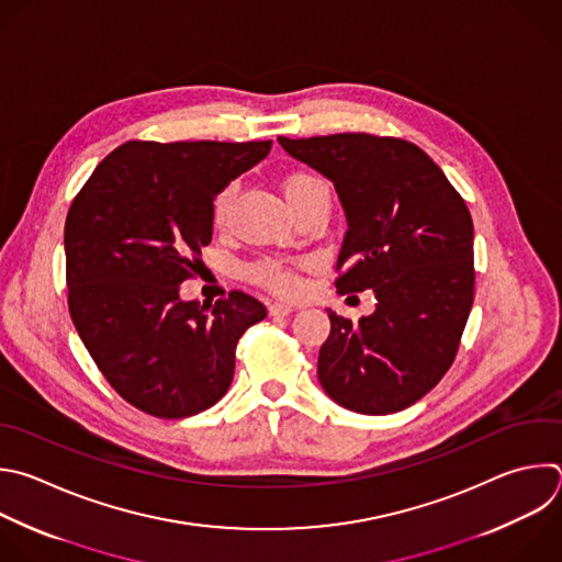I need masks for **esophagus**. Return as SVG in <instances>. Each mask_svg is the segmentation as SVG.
Returning <instances> with one entry per match:
<instances>
[{
    "mask_svg": "<svg viewBox=\"0 0 562 562\" xmlns=\"http://www.w3.org/2000/svg\"><path fill=\"white\" fill-rule=\"evenodd\" d=\"M291 311H293V306L286 304V302H271V304H269V315H273V317H284V315H289Z\"/></svg>",
    "mask_w": 562,
    "mask_h": 562,
    "instance_id": "34e87169",
    "label": "esophagus"
}]
</instances>
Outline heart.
Segmentation results:
<instances>
[{
	"label": "heart",
	"instance_id": "1",
	"mask_svg": "<svg viewBox=\"0 0 562 562\" xmlns=\"http://www.w3.org/2000/svg\"><path fill=\"white\" fill-rule=\"evenodd\" d=\"M282 192H284L286 201L291 203V207L297 210L306 201H311L319 194H328V184L322 176H317L311 169H293V171L284 173V178H282ZM236 194H238L236 182H227L216 194L214 205H212V216H214L216 227H223L229 221V214L236 203ZM247 273L254 282L267 286L269 291H273L278 295H295L302 289V280H300L297 271L291 265L276 260V258H265V260L254 262Z\"/></svg>",
	"mask_w": 562,
	"mask_h": 562
}]
</instances>
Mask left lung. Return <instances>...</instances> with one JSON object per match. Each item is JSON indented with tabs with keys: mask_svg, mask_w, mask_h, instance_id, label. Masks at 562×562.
Segmentation results:
<instances>
[{
	"mask_svg": "<svg viewBox=\"0 0 562 562\" xmlns=\"http://www.w3.org/2000/svg\"><path fill=\"white\" fill-rule=\"evenodd\" d=\"M278 140L333 180L346 212L337 291L378 297L359 322L328 308L319 384L361 415L404 411L439 384L461 344L474 302L470 210L411 140L366 132Z\"/></svg>",
	"mask_w": 562,
	"mask_h": 562,
	"instance_id": "left-lung-1",
	"label": "left lung"
}]
</instances>
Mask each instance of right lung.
<instances>
[{
	"label": "right lung",
	"mask_w": 562,
	"mask_h": 562,
	"mask_svg": "<svg viewBox=\"0 0 562 562\" xmlns=\"http://www.w3.org/2000/svg\"><path fill=\"white\" fill-rule=\"evenodd\" d=\"M271 140H130L75 196L66 229L68 308L108 384L134 408L182 419L232 386L236 344L267 317L243 291L182 302L212 243L223 187L260 162Z\"/></svg>",
	"instance_id": "1"
}]
</instances>
